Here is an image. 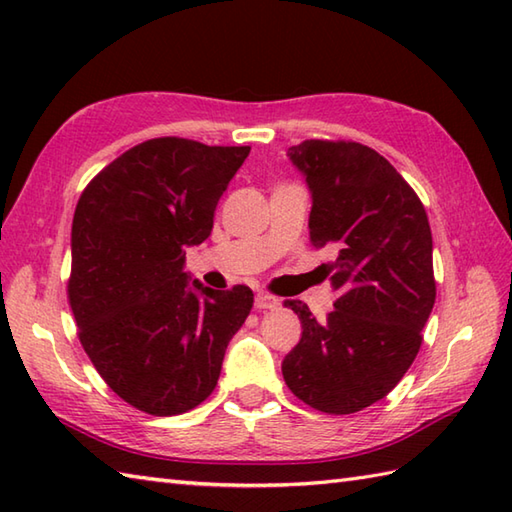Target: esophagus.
Returning a JSON list of instances; mask_svg holds the SVG:
<instances>
[{
  "label": "esophagus",
  "instance_id": "1",
  "mask_svg": "<svg viewBox=\"0 0 512 512\" xmlns=\"http://www.w3.org/2000/svg\"><path fill=\"white\" fill-rule=\"evenodd\" d=\"M281 306L279 299L273 295H266V292H259L255 297V308L257 310H277Z\"/></svg>",
  "mask_w": 512,
  "mask_h": 512
}]
</instances>
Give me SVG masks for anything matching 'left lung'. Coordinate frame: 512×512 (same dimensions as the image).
<instances>
[{
	"label": "left lung",
	"instance_id": "1",
	"mask_svg": "<svg viewBox=\"0 0 512 512\" xmlns=\"http://www.w3.org/2000/svg\"><path fill=\"white\" fill-rule=\"evenodd\" d=\"M312 195L310 242L330 248L339 292L319 323L306 303L301 339L281 363L286 385L323 413H356L405 376L436 303L427 211L405 178L361 143L303 140L288 149Z\"/></svg>",
	"mask_w": 512,
	"mask_h": 512
}]
</instances>
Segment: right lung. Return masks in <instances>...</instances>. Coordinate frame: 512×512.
<instances>
[{
  "mask_svg": "<svg viewBox=\"0 0 512 512\" xmlns=\"http://www.w3.org/2000/svg\"><path fill=\"white\" fill-rule=\"evenodd\" d=\"M250 147L145 140L110 162L76 204L68 299L79 339L114 394L151 416L211 396L253 290L184 273Z\"/></svg>",
  "mask_w": 512,
  "mask_h": 512,
  "instance_id": "obj_1",
  "label": "right lung"
}]
</instances>
